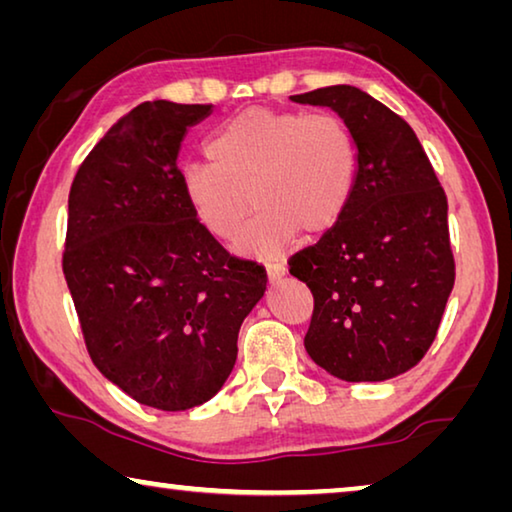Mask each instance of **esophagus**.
<instances>
[{
  "instance_id": "obj_1",
  "label": "esophagus",
  "mask_w": 512,
  "mask_h": 512,
  "mask_svg": "<svg viewBox=\"0 0 512 512\" xmlns=\"http://www.w3.org/2000/svg\"><path fill=\"white\" fill-rule=\"evenodd\" d=\"M284 273H287V266H284V262H271V264H266L268 282H277V280H282Z\"/></svg>"
}]
</instances>
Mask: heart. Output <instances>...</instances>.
Returning a JSON list of instances; mask_svg holds the SVG:
<instances>
[{
  "instance_id": "heart-1",
  "label": "heart",
  "mask_w": 512,
  "mask_h": 512,
  "mask_svg": "<svg viewBox=\"0 0 512 512\" xmlns=\"http://www.w3.org/2000/svg\"><path fill=\"white\" fill-rule=\"evenodd\" d=\"M210 162H192L180 183L198 223L216 239L239 235V253H282L298 230L318 237L343 219L359 178V146L334 112L253 108L223 124L207 146Z\"/></svg>"
}]
</instances>
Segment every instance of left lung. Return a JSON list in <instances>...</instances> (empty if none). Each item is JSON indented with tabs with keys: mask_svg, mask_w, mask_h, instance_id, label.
<instances>
[{
	"mask_svg": "<svg viewBox=\"0 0 512 512\" xmlns=\"http://www.w3.org/2000/svg\"><path fill=\"white\" fill-rule=\"evenodd\" d=\"M327 106L359 146L343 219L289 259L309 287V357L345 381H384L418 366L438 334L456 264L447 196L413 128L352 85L291 97Z\"/></svg>",
	"mask_w": 512,
	"mask_h": 512,
	"instance_id": "left-lung-1",
	"label": "left lung"
}]
</instances>
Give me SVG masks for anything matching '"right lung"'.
Listing matches in <instances>:
<instances>
[{"label": "right lung", "mask_w": 512, "mask_h": 512, "mask_svg": "<svg viewBox=\"0 0 512 512\" xmlns=\"http://www.w3.org/2000/svg\"><path fill=\"white\" fill-rule=\"evenodd\" d=\"M212 103L144 101L121 117L69 189L63 273L85 348L140 404L187 411L221 391L266 271L198 223L178 151Z\"/></svg>", "instance_id": "obj_1"}]
</instances>
